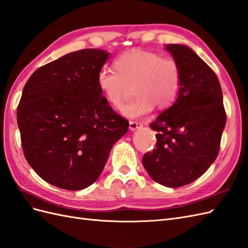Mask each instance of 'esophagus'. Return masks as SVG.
Masks as SVG:
<instances>
[{
    "label": "esophagus",
    "instance_id": "obj_1",
    "mask_svg": "<svg viewBox=\"0 0 248 248\" xmlns=\"http://www.w3.org/2000/svg\"><path fill=\"white\" fill-rule=\"evenodd\" d=\"M142 126H143V124L140 123V122H133V121H130V122H129V129H130L131 131L137 130V129L140 128V127H142Z\"/></svg>",
    "mask_w": 248,
    "mask_h": 248
}]
</instances>
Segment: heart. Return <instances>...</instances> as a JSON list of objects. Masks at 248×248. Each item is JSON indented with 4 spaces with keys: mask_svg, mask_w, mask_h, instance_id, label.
<instances>
[{
    "mask_svg": "<svg viewBox=\"0 0 248 248\" xmlns=\"http://www.w3.org/2000/svg\"><path fill=\"white\" fill-rule=\"evenodd\" d=\"M115 71L102 68L97 84L111 106L120 108L133 86L136 99L121 109L128 119L145 117L156 106L164 109L175 101L182 73L175 59L149 51H133L117 58Z\"/></svg>",
    "mask_w": 248,
    "mask_h": 248,
    "instance_id": "heart-1",
    "label": "heart"
}]
</instances>
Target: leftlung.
<instances>
[{"mask_svg":"<svg viewBox=\"0 0 248 248\" xmlns=\"http://www.w3.org/2000/svg\"><path fill=\"white\" fill-rule=\"evenodd\" d=\"M182 73L177 98L150 124L155 149L142 163L149 176L168 188L191 184L216 159L226 123L222 90L215 73L190 46L166 45Z\"/></svg>","mask_w":248,"mask_h":248,"instance_id":"8db88e82","label":"left lung"}]
</instances>
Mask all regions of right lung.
<instances>
[{"label": "right lung", "instance_id": "1", "mask_svg": "<svg viewBox=\"0 0 248 248\" xmlns=\"http://www.w3.org/2000/svg\"><path fill=\"white\" fill-rule=\"evenodd\" d=\"M108 57L101 49L69 53L37 69L24 86L17 108L24 155L57 188L77 191L95 183L128 130L97 84Z\"/></svg>", "mask_w": 248, "mask_h": 248}]
</instances>
